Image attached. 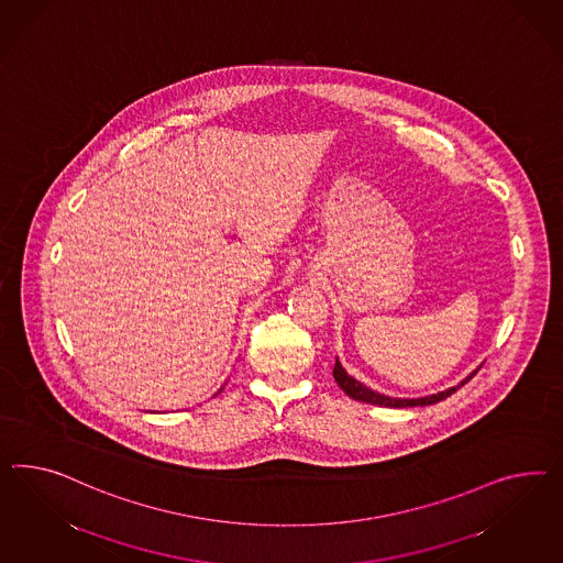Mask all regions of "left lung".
I'll return each mask as SVG.
<instances>
[{"mask_svg": "<svg viewBox=\"0 0 563 563\" xmlns=\"http://www.w3.org/2000/svg\"><path fill=\"white\" fill-rule=\"evenodd\" d=\"M475 373H477V368L473 371L470 377H465V379L461 380L456 387H449V389H444L441 394L416 397V399H404V397L383 396V394H377V391L368 389V387H365L361 380L350 377L349 373L344 371V366L340 365V361H338V358H335L334 365L335 383L342 387V391H344L346 396L352 397V399H356V401H365V404H371V406H385V408H413V406H430V404H437V401H442V399L453 396L456 389H459V387H463L467 380L472 379Z\"/></svg>", "mask_w": 563, "mask_h": 563, "instance_id": "1", "label": "left lung"}]
</instances>
